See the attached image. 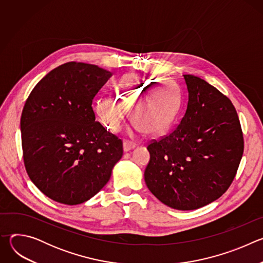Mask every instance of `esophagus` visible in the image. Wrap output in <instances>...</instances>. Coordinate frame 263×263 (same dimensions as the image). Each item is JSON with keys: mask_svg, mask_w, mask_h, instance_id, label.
Segmentation results:
<instances>
[{"mask_svg": "<svg viewBox=\"0 0 263 263\" xmlns=\"http://www.w3.org/2000/svg\"><path fill=\"white\" fill-rule=\"evenodd\" d=\"M136 147V144L135 143H132V142H129V141H124L123 143V149L124 152H129L131 151V149L135 148Z\"/></svg>", "mask_w": 263, "mask_h": 263, "instance_id": "34e87169", "label": "esophagus"}]
</instances>
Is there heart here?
<instances>
[{
    "label": "heart",
    "mask_w": 263,
    "mask_h": 263,
    "mask_svg": "<svg viewBox=\"0 0 263 263\" xmlns=\"http://www.w3.org/2000/svg\"><path fill=\"white\" fill-rule=\"evenodd\" d=\"M116 97L96 100L95 114L110 132L121 130L130 110L133 130L155 135L168 129L176 120L181 104L177 84L164 78L137 73L124 76L116 87Z\"/></svg>",
    "instance_id": "obj_1"
}]
</instances>
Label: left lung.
Wrapping results in <instances>:
<instances>
[{
    "label": "left lung",
    "instance_id": "8db88e82",
    "mask_svg": "<svg viewBox=\"0 0 263 263\" xmlns=\"http://www.w3.org/2000/svg\"><path fill=\"white\" fill-rule=\"evenodd\" d=\"M186 114L168 135L147 145V189L178 210H194L221 197L243 153V136L231 101L205 80L183 74Z\"/></svg>",
    "mask_w": 263,
    "mask_h": 263
}]
</instances>
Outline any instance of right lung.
I'll return each mask as SVG.
<instances>
[{
	"label": "right lung",
	"mask_w": 263,
	"mask_h": 263,
	"mask_svg": "<svg viewBox=\"0 0 263 263\" xmlns=\"http://www.w3.org/2000/svg\"><path fill=\"white\" fill-rule=\"evenodd\" d=\"M112 72L67 62L35 85L21 118L26 171L44 195L78 205L97 195L123 156V142L96 122L91 104Z\"/></svg>",
	"instance_id": "obj_1"
}]
</instances>
